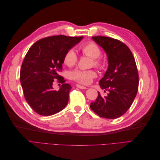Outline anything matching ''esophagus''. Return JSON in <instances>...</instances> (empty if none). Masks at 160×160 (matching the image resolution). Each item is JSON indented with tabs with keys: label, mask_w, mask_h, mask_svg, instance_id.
<instances>
[{
	"label": "esophagus",
	"mask_w": 160,
	"mask_h": 160,
	"mask_svg": "<svg viewBox=\"0 0 160 160\" xmlns=\"http://www.w3.org/2000/svg\"><path fill=\"white\" fill-rule=\"evenodd\" d=\"M76 87L77 88H79V89H87V88H85V87H84V86H83V85H76Z\"/></svg>",
	"instance_id": "esophagus-1"
}]
</instances>
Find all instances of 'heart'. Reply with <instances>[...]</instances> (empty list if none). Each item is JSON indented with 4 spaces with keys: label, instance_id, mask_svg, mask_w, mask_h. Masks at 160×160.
Listing matches in <instances>:
<instances>
[{
    "label": "heart",
    "instance_id": "b5f03b06",
    "mask_svg": "<svg viewBox=\"0 0 160 160\" xmlns=\"http://www.w3.org/2000/svg\"><path fill=\"white\" fill-rule=\"evenodd\" d=\"M80 49L83 54L93 58V64L99 68H102L105 63L103 61L100 59L101 54L100 47L93 41L87 42L80 47ZM64 63L68 67L74 66L77 61V56L74 50L69 49L66 52L63 58ZM97 75L94 70H81L76 69L71 72V78L77 83L88 85L92 79Z\"/></svg>",
    "mask_w": 160,
    "mask_h": 160
}]
</instances>
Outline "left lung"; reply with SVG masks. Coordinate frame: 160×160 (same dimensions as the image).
<instances>
[{
	"label": "left lung",
	"instance_id": "1",
	"mask_svg": "<svg viewBox=\"0 0 160 160\" xmlns=\"http://www.w3.org/2000/svg\"><path fill=\"white\" fill-rule=\"evenodd\" d=\"M92 38L108 55L109 67L99 85L109 93L102 98L98 92L90 108L101 118H118L129 109L138 93L139 75L134 57L129 47L118 39L104 36Z\"/></svg>",
	"mask_w": 160,
	"mask_h": 160
}]
</instances>
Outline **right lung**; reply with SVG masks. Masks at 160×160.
I'll use <instances>...</instances> for the list:
<instances>
[{"mask_svg": "<svg viewBox=\"0 0 160 160\" xmlns=\"http://www.w3.org/2000/svg\"><path fill=\"white\" fill-rule=\"evenodd\" d=\"M83 37L51 36L41 38L31 47L22 63L20 79L28 104L41 115L49 116L64 109L71 86L59 75L66 52ZM62 85L58 91L52 85Z\"/></svg>", "mask_w": 160, "mask_h": 160, "instance_id": "right-lung-1", "label": "right lung"}]
</instances>
